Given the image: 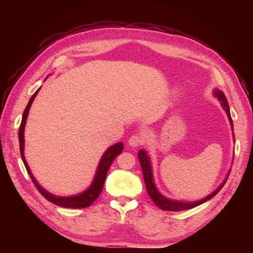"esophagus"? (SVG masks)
<instances>
[{"instance_id": "obj_1", "label": "esophagus", "mask_w": 253, "mask_h": 253, "mask_svg": "<svg viewBox=\"0 0 253 253\" xmlns=\"http://www.w3.org/2000/svg\"><path fill=\"white\" fill-rule=\"evenodd\" d=\"M127 142H128L129 145H131V147L137 148V147H139V145H141L143 143V139H142V137L140 135L135 134V135L129 137V139H128Z\"/></svg>"}]
</instances>
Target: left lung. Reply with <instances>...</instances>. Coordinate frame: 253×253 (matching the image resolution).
<instances>
[{"label": "left lung", "instance_id": "1", "mask_svg": "<svg viewBox=\"0 0 253 253\" xmlns=\"http://www.w3.org/2000/svg\"><path fill=\"white\" fill-rule=\"evenodd\" d=\"M214 96H215L223 109L225 110V112L227 113V116L229 118V122L231 125V128H232V134H233V122L230 116V109H229V104L226 99V96L224 95V93L219 89H214L213 91ZM234 136V134H233ZM138 159L139 163L141 166L142 169V173H143V178H144V183H145V188H147L148 194L151 197V200L154 202V204L159 207L162 210L165 211H183V210H188V209H192L195 208V207L200 206L204 203H206L207 201L211 200L213 196H215L219 190L224 187V185L226 183L229 174H230V171L227 174V177L225 178V180L221 182V185L215 190L213 191L211 194H209L208 196H206L203 200L200 201H195V202H180V201H174V200H170V198H167L166 196H164L162 193L159 192L156 188V185L154 182V178H153V171H152V165H151V159L148 155V153L145 152L144 150H139L138 152Z\"/></svg>", "mask_w": 253, "mask_h": 253}]
</instances>
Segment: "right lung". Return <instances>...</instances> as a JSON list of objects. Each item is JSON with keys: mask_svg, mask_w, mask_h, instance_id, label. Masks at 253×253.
I'll return each mask as SVG.
<instances>
[{"mask_svg": "<svg viewBox=\"0 0 253 253\" xmlns=\"http://www.w3.org/2000/svg\"><path fill=\"white\" fill-rule=\"evenodd\" d=\"M40 90V88L38 89L36 93L32 96V98L29 99V102L26 106V109L24 110V113H23V117L21 121V126L19 127V142H20V152H21V157L23 163H24V166L27 170V173L29 174L30 178H32L33 182L35 183V186L37 187L38 191L46 198V200L52 204H55L59 207H63V208H72V209H80V208H86V207L90 206L93 204L97 197L100 195L101 191L103 189L104 185V180L106 177V174H108V171L110 169V167L113 163V160L116 158L119 154H121L122 150H124V143L122 142H117L106 150L104 152V154L102 155L100 162H99V165L97 167V171L95 174V177L91 185L85 190L83 191L82 193H79L77 195H73V196H57L49 193L48 191L45 190L40 186V183L37 181V179L34 177V175L29 169V166L27 165V162L24 156V129H25V125H26V119L28 117V113L29 109L32 106L33 101L35 100V98L38 94V91Z\"/></svg>", "mask_w": 253, "mask_h": 253, "instance_id": "add662e5", "label": "right lung"}]
</instances>
